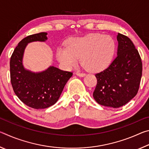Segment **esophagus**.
<instances>
[{"label": "esophagus", "instance_id": "esophagus-1", "mask_svg": "<svg viewBox=\"0 0 149 149\" xmlns=\"http://www.w3.org/2000/svg\"><path fill=\"white\" fill-rule=\"evenodd\" d=\"M76 75L79 77H84V76H85V75H86V74H83V73H79V72H77Z\"/></svg>", "mask_w": 149, "mask_h": 149}]
</instances>
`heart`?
I'll return each mask as SVG.
<instances>
[{
  "mask_svg": "<svg viewBox=\"0 0 149 149\" xmlns=\"http://www.w3.org/2000/svg\"><path fill=\"white\" fill-rule=\"evenodd\" d=\"M116 50L114 40L109 35L91 33L81 37L70 39L66 48L57 50V58L68 69L77 64L80 58L84 68L99 72L107 68Z\"/></svg>",
  "mask_w": 149,
  "mask_h": 149,
  "instance_id": "b5f03b06",
  "label": "heart"
}]
</instances>
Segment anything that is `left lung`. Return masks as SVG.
<instances>
[{
    "instance_id": "left-lung-1",
    "label": "left lung",
    "mask_w": 149,
    "mask_h": 149,
    "mask_svg": "<svg viewBox=\"0 0 149 149\" xmlns=\"http://www.w3.org/2000/svg\"><path fill=\"white\" fill-rule=\"evenodd\" d=\"M117 56L107 69L95 74L93 97L98 104L119 108L135 97L142 76V62L130 38L118 33Z\"/></svg>"
}]
</instances>
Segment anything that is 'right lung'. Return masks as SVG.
Instances as JSON below:
<instances>
[{
  "label": "right lung",
  "instance_id": "1",
  "mask_svg": "<svg viewBox=\"0 0 149 149\" xmlns=\"http://www.w3.org/2000/svg\"><path fill=\"white\" fill-rule=\"evenodd\" d=\"M47 35V33L42 32L22 39L14 49L10 62V80L15 94L25 104L35 109H43L54 104L73 75L53 65L36 73L24 68L23 57L27 44L45 42Z\"/></svg>",
  "mask_w": 149,
  "mask_h": 149
}]
</instances>
